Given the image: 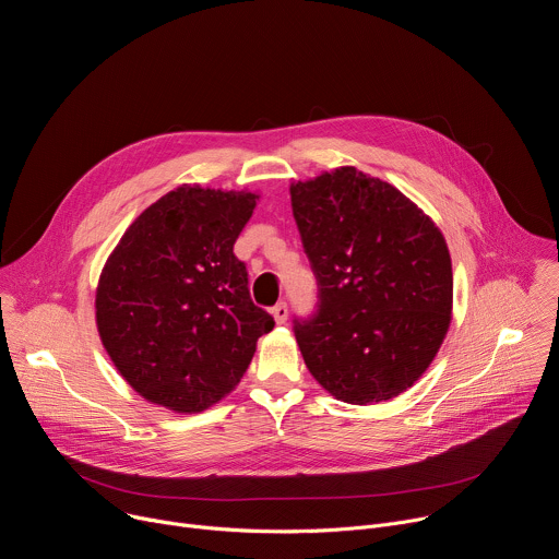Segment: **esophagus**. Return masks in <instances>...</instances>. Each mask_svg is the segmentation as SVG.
<instances>
[{"mask_svg": "<svg viewBox=\"0 0 559 559\" xmlns=\"http://www.w3.org/2000/svg\"><path fill=\"white\" fill-rule=\"evenodd\" d=\"M272 316H274V321L276 323H285L287 321V316H289V309H287V302H276L274 307H272Z\"/></svg>", "mask_w": 559, "mask_h": 559, "instance_id": "esophagus-1", "label": "esophagus"}]
</instances>
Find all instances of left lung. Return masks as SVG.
I'll return each instance as SVG.
<instances>
[{
    "label": "left lung",
    "mask_w": 559,
    "mask_h": 559,
    "mask_svg": "<svg viewBox=\"0 0 559 559\" xmlns=\"http://www.w3.org/2000/svg\"><path fill=\"white\" fill-rule=\"evenodd\" d=\"M318 285L294 334L311 376L338 401L371 405L412 386L451 321L442 231L401 190L356 168L289 188Z\"/></svg>",
    "instance_id": "8db88e82"
}]
</instances>
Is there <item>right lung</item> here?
I'll return each instance as SVG.
<instances>
[{
  "label": "right lung",
  "instance_id": "1",
  "mask_svg": "<svg viewBox=\"0 0 559 559\" xmlns=\"http://www.w3.org/2000/svg\"><path fill=\"white\" fill-rule=\"evenodd\" d=\"M257 194L177 188L126 229L97 287V328L145 401L203 412L243 378L274 318L234 257Z\"/></svg>",
  "mask_w": 559,
  "mask_h": 559
}]
</instances>
